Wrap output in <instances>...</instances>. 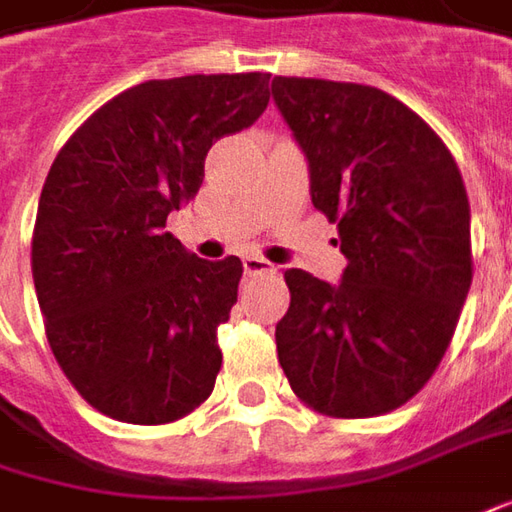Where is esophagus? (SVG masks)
<instances>
[{
	"label": "esophagus",
	"mask_w": 512,
	"mask_h": 512,
	"mask_svg": "<svg viewBox=\"0 0 512 512\" xmlns=\"http://www.w3.org/2000/svg\"><path fill=\"white\" fill-rule=\"evenodd\" d=\"M243 271L249 274V277H257V274H274V263H269L266 257H257V255H246L243 257Z\"/></svg>",
	"instance_id": "1"
}]
</instances>
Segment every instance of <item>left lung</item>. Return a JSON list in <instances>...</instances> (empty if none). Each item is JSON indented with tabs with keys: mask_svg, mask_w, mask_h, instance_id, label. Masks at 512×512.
I'll list each match as a JSON object with an SVG mask.
<instances>
[{
	"mask_svg": "<svg viewBox=\"0 0 512 512\" xmlns=\"http://www.w3.org/2000/svg\"><path fill=\"white\" fill-rule=\"evenodd\" d=\"M271 97L339 227L342 283L285 271L277 358L294 395L328 417L387 415L446 356L474 277L471 207L443 139L375 86L274 78Z\"/></svg>",
	"mask_w": 512,
	"mask_h": 512,
	"instance_id": "8db88e82",
	"label": "left lung"
}]
</instances>
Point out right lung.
<instances>
[{"mask_svg":"<svg viewBox=\"0 0 512 512\" xmlns=\"http://www.w3.org/2000/svg\"><path fill=\"white\" fill-rule=\"evenodd\" d=\"M269 75H184L111 97L66 139L38 198L33 283L52 356L97 412L159 426L210 398L243 263L165 232L212 142L255 123Z\"/></svg>","mask_w":512,"mask_h":512,"instance_id":"add662e5","label":"right lung"}]
</instances>
